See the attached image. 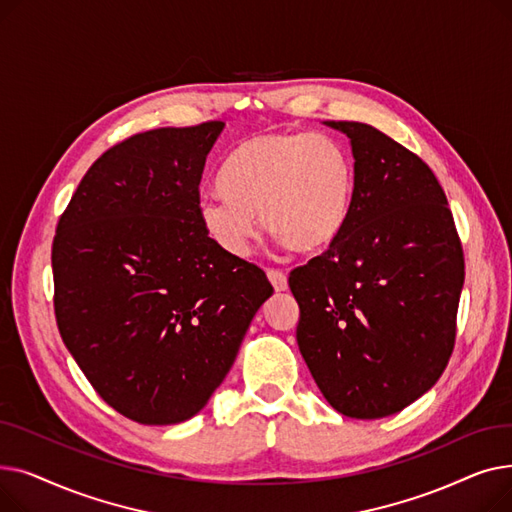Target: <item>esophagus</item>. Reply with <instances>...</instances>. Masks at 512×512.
Wrapping results in <instances>:
<instances>
[{
    "label": "esophagus",
    "instance_id": "esophagus-1",
    "mask_svg": "<svg viewBox=\"0 0 512 512\" xmlns=\"http://www.w3.org/2000/svg\"><path fill=\"white\" fill-rule=\"evenodd\" d=\"M267 278H270L272 286L276 292H284L288 288V280H286V274L280 272V270H267Z\"/></svg>",
    "mask_w": 512,
    "mask_h": 512
}]
</instances>
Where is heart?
<instances>
[{"mask_svg": "<svg viewBox=\"0 0 512 512\" xmlns=\"http://www.w3.org/2000/svg\"><path fill=\"white\" fill-rule=\"evenodd\" d=\"M355 174L344 145L324 132H257L224 161L218 193L197 218L215 247L247 257L263 228L297 253L328 249L346 226Z\"/></svg>", "mask_w": 512, "mask_h": 512, "instance_id": "1", "label": "heart"}]
</instances>
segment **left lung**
<instances>
[{
    "mask_svg": "<svg viewBox=\"0 0 512 512\" xmlns=\"http://www.w3.org/2000/svg\"><path fill=\"white\" fill-rule=\"evenodd\" d=\"M326 124L351 139L355 188L340 236L288 278L297 342L338 413L380 419L423 396L448 365L463 247L421 157L369 124Z\"/></svg>",
    "mask_w": 512,
    "mask_h": 512,
    "instance_id": "1",
    "label": "left lung"
}]
</instances>
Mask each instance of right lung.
Instances as JSON below:
<instances>
[{
  "label": "right lung",
  "instance_id": "right-lung-1",
  "mask_svg": "<svg viewBox=\"0 0 512 512\" xmlns=\"http://www.w3.org/2000/svg\"><path fill=\"white\" fill-rule=\"evenodd\" d=\"M224 122L155 128L80 180L51 249L62 340L97 394L143 425L195 417L274 288L215 247L197 218Z\"/></svg>",
  "mask_w": 512,
  "mask_h": 512
}]
</instances>
